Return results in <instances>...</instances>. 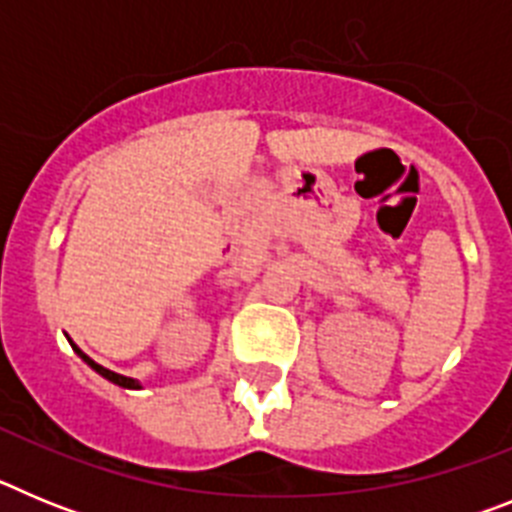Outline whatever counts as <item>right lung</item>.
<instances>
[{
  "mask_svg": "<svg viewBox=\"0 0 512 512\" xmlns=\"http://www.w3.org/2000/svg\"><path fill=\"white\" fill-rule=\"evenodd\" d=\"M79 354H81V351H79ZM81 359L87 361V364L92 366L94 372H99V374H102V377H107V379H110V382L120 384V387H138V382H135V379H130V377H122V374H117V372H110V369H104V366H99L97 361H92V359H89V356H84V354H81Z\"/></svg>",
  "mask_w": 512,
  "mask_h": 512,
  "instance_id": "obj_1",
  "label": "right lung"
}]
</instances>
